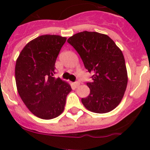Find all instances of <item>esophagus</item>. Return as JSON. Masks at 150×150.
Here are the masks:
<instances>
[{
  "label": "esophagus",
  "instance_id": "1",
  "mask_svg": "<svg viewBox=\"0 0 150 150\" xmlns=\"http://www.w3.org/2000/svg\"><path fill=\"white\" fill-rule=\"evenodd\" d=\"M79 85H80V83H79V82H76V83H74V86L75 87H76V88H77V87H79Z\"/></svg>",
  "mask_w": 150,
  "mask_h": 150
}]
</instances>
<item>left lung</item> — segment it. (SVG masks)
Returning <instances> with one entry per match:
<instances>
[{
  "mask_svg": "<svg viewBox=\"0 0 150 150\" xmlns=\"http://www.w3.org/2000/svg\"><path fill=\"white\" fill-rule=\"evenodd\" d=\"M92 74L87 83L90 94L82 98L84 107L96 113L114 110L121 102L128 84V73L122 52L109 36L83 31L67 40Z\"/></svg>",
  "mask_w": 150,
  "mask_h": 150,
  "instance_id": "8db88e82",
  "label": "left lung"
}]
</instances>
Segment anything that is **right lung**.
<instances>
[{
	"instance_id": "1",
	"label": "right lung",
	"mask_w": 150,
	"mask_h": 150,
	"mask_svg": "<svg viewBox=\"0 0 150 150\" xmlns=\"http://www.w3.org/2000/svg\"><path fill=\"white\" fill-rule=\"evenodd\" d=\"M67 38L41 35L21 51L15 67L16 83L21 99L34 116L52 120L63 112L69 83L54 77L55 64Z\"/></svg>"
}]
</instances>
